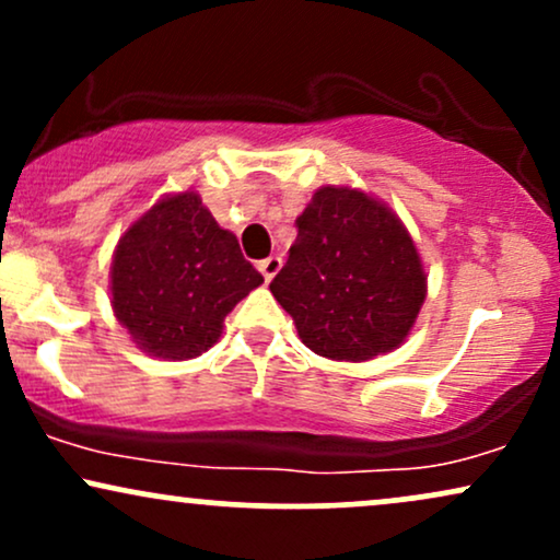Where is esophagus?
<instances>
[{
  "mask_svg": "<svg viewBox=\"0 0 560 560\" xmlns=\"http://www.w3.org/2000/svg\"><path fill=\"white\" fill-rule=\"evenodd\" d=\"M279 268H281V258L279 255H268V258H262L260 262H258V271L262 273V279L266 281H271L276 273H279Z\"/></svg>",
  "mask_w": 560,
  "mask_h": 560,
  "instance_id": "34e87169",
  "label": "esophagus"
}]
</instances>
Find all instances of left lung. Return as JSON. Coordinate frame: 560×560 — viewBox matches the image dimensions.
I'll list each match as a JSON object with an SVG mask.
<instances>
[{"mask_svg": "<svg viewBox=\"0 0 560 560\" xmlns=\"http://www.w3.org/2000/svg\"><path fill=\"white\" fill-rule=\"evenodd\" d=\"M271 292L302 345L361 363L405 342L427 300V273L387 205L350 186H320Z\"/></svg>", "mask_w": 560, "mask_h": 560, "instance_id": "obj_1", "label": "left lung"}]
</instances>
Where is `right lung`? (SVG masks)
Instances as JSON below:
<instances>
[{
    "label": "right lung",
    "instance_id": "1",
    "mask_svg": "<svg viewBox=\"0 0 560 560\" xmlns=\"http://www.w3.org/2000/svg\"><path fill=\"white\" fill-rule=\"evenodd\" d=\"M262 276L197 191L168 195L133 221L110 266L115 318L139 350L163 361L202 355L223 318Z\"/></svg>",
    "mask_w": 560,
    "mask_h": 560
}]
</instances>
